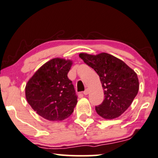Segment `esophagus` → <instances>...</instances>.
Wrapping results in <instances>:
<instances>
[{
	"label": "esophagus",
	"instance_id": "obj_1",
	"mask_svg": "<svg viewBox=\"0 0 158 158\" xmlns=\"http://www.w3.org/2000/svg\"><path fill=\"white\" fill-rule=\"evenodd\" d=\"M89 91L88 89H86L83 92V94H84V95H87V94H89Z\"/></svg>",
	"mask_w": 158,
	"mask_h": 158
}]
</instances>
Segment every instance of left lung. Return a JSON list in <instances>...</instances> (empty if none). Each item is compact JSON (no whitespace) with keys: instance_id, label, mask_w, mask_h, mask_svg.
<instances>
[{"instance_id":"left-lung-1","label":"left lung","mask_w":158,"mask_h":158,"mask_svg":"<svg viewBox=\"0 0 158 158\" xmlns=\"http://www.w3.org/2000/svg\"><path fill=\"white\" fill-rule=\"evenodd\" d=\"M84 63L99 75L104 99L95 106L102 118L112 119L120 116L132 104L139 90L136 73L122 60L106 53L97 55L79 54Z\"/></svg>"}]
</instances>
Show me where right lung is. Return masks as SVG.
Here are the masks:
<instances>
[{
    "label": "right lung",
    "mask_w": 158,
    "mask_h": 158,
    "mask_svg": "<svg viewBox=\"0 0 158 158\" xmlns=\"http://www.w3.org/2000/svg\"><path fill=\"white\" fill-rule=\"evenodd\" d=\"M72 61L53 59L36 71L26 86V97L35 112L50 121L70 116L77 103L72 81L68 78Z\"/></svg>",
    "instance_id": "obj_1"
}]
</instances>
